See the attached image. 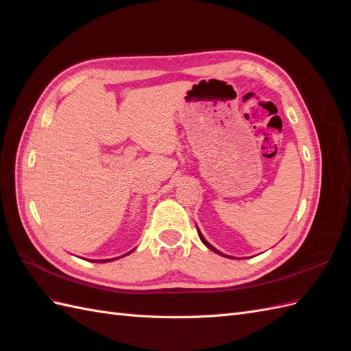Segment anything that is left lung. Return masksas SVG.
Segmentation results:
<instances>
[{
    "label": "left lung",
    "instance_id": "left-lung-1",
    "mask_svg": "<svg viewBox=\"0 0 351 351\" xmlns=\"http://www.w3.org/2000/svg\"><path fill=\"white\" fill-rule=\"evenodd\" d=\"M196 228H197V227H196ZM197 234H199V239H200V240H202V243H204V244H205V246H208V247H209V249H210V250H212V252H215V253H218V254H221V256H227V254H224V253H221V252H219V250H218V249H215V247H214V246H212V244H209V243H208V241H206V239H205V237H204V236H202V232H200V231H199V228H197ZM227 258H230V256H227ZM232 259H234V258H232Z\"/></svg>",
    "mask_w": 351,
    "mask_h": 351
}]
</instances>
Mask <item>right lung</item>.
<instances>
[{"label":"right lung","instance_id":"right-lung-1","mask_svg":"<svg viewBox=\"0 0 351 351\" xmlns=\"http://www.w3.org/2000/svg\"><path fill=\"white\" fill-rule=\"evenodd\" d=\"M132 252H134V249H133V250H130V252H127L125 254H123V256H127V254H130ZM123 256H119V258H112V259H104V261H102V259H101V261H89V262H101V263H102V262H111V261H117V259H120V258H123Z\"/></svg>","mask_w":351,"mask_h":351}]
</instances>
